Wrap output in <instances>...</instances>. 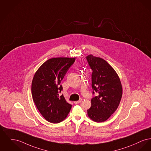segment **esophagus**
<instances>
[{"instance_id": "34e87169", "label": "esophagus", "mask_w": 151, "mask_h": 151, "mask_svg": "<svg viewBox=\"0 0 151 151\" xmlns=\"http://www.w3.org/2000/svg\"><path fill=\"white\" fill-rule=\"evenodd\" d=\"M82 101V99H80L79 101H74V103L75 104H79L80 102Z\"/></svg>"}]
</instances>
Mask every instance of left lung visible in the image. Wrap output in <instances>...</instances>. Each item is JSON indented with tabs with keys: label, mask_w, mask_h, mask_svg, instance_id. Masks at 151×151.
<instances>
[{
	"label": "left lung",
	"mask_w": 151,
	"mask_h": 151,
	"mask_svg": "<svg viewBox=\"0 0 151 151\" xmlns=\"http://www.w3.org/2000/svg\"><path fill=\"white\" fill-rule=\"evenodd\" d=\"M86 59L92 70V93H97L91 99L87 114L93 121L103 122L118 108L123 94L122 86L115 70L105 60L92 55H88Z\"/></svg>",
	"instance_id": "obj_1"
}]
</instances>
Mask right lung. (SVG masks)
<instances>
[{
	"label": "right lung",
	"instance_id": "add662e5",
	"mask_svg": "<svg viewBox=\"0 0 151 151\" xmlns=\"http://www.w3.org/2000/svg\"><path fill=\"white\" fill-rule=\"evenodd\" d=\"M75 61V58H55L45 62L36 72L31 85L33 100L48 122L59 123L69 114L72 106L63 95L60 82Z\"/></svg>",
	"mask_w": 151,
	"mask_h": 151
}]
</instances>
